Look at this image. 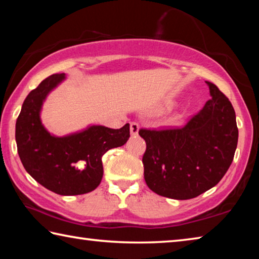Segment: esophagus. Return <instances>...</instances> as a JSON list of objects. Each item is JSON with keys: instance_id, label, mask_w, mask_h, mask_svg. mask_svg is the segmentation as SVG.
Segmentation results:
<instances>
[{"instance_id": "1", "label": "esophagus", "mask_w": 259, "mask_h": 259, "mask_svg": "<svg viewBox=\"0 0 259 259\" xmlns=\"http://www.w3.org/2000/svg\"><path fill=\"white\" fill-rule=\"evenodd\" d=\"M138 130H139V124L137 123V122H131V123H130L131 136L138 135Z\"/></svg>"}]
</instances>
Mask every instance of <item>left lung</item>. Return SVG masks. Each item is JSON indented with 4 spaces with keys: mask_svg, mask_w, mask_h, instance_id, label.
<instances>
[{
    "mask_svg": "<svg viewBox=\"0 0 259 259\" xmlns=\"http://www.w3.org/2000/svg\"><path fill=\"white\" fill-rule=\"evenodd\" d=\"M204 107L182 128L140 129L144 178L156 194L188 200L217 185L233 161L239 130L229 98L211 82Z\"/></svg>",
    "mask_w": 259,
    "mask_h": 259,
    "instance_id": "1",
    "label": "left lung"
}]
</instances>
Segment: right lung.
<instances>
[{
	"label": "right lung",
	"instance_id": "1",
	"mask_svg": "<svg viewBox=\"0 0 259 259\" xmlns=\"http://www.w3.org/2000/svg\"><path fill=\"white\" fill-rule=\"evenodd\" d=\"M64 78V73L50 75L26 97L16 122L17 150L26 171L42 186L60 195H80L99 185L103 155L124 145L130 125L121 129L91 125L65 137L50 135L41 122V107L48 94Z\"/></svg>",
	"mask_w": 259,
	"mask_h": 259
}]
</instances>
